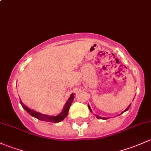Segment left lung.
<instances>
[{"label": "left lung", "instance_id": "1", "mask_svg": "<svg viewBox=\"0 0 151 151\" xmlns=\"http://www.w3.org/2000/svg\"><path fill=\"white\" fill-rule=\"evenodd\" d=\"M130 105H129V106H128V107H127V108H126V109H125V110H124V111H123V112H122V113H123V112H125V111H127V110H128V109H129V108H130ZM88 107H89V110H90V111H91V112H92V110H91L90 107H89V105H88ZM122 113H121V114H122ZM96 117H97V118H99V119H103V120H104V119H105V120H106V119H107V118H106V117H99V116H97V115H96Z\"/></svg>", "mask_w": 151, "mask_h": 151}]
</instances>
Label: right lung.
Listing matches in <instances>:
<instances>
[{
  "label": "right lung",
  "mask_w": 151,
  "mask_h": 151,
  "mask_svg": "<svg viewBox=\"0 0 151 151\" xmlns=\"http://www.w3.org/2000/svg\"><path fill=\"white\" fill-rule=\"evenodd\" d=\"M74 94L72 93L70 95V97H69V100H68L67 102H66L62 112L57 116H49L47 115H44V114L39 113V112H36V111L28 108V107H26V106L25 105L21 100H20V103H21V105H22L23 108H24L25 110L27 111L30 115L33 116V117H36V118L39 119V120H43V121H48V122H55L56 123V122H59L62 121V120L67 117L68 115V112H69V108H70L71 107V105H72L73 100H74Z\"/></svg>",
  "instance_id": "1"
}]
</instances>
